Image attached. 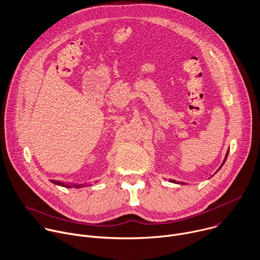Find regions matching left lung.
I'll use <instances>...</instances> for the list:
<instances>
[{
    "mask_svg": "<svg viewBox=\"0 0 260 260\" xmlns=\"http://www.w3.org/2000/svg\"><path fill=\"white\" fill-rule=\"evenodd\" d=\"M228 154H229V150H228V152H226V154H225V157H224V160H223L222 164L220 165V167L218 168V170H217L215 173H217V172L220 170V168L223 166V164L225 163V161H226V158H228ZM215 173H214V174H215ZM170 181H171V182H173V183H177V184H183V185H185V184H186L185 182H179V181H176V180H174V179H170Z\"/></svg>",
    "mask_w": 260,
    "mask_h": 260,
    "instance_id": "obj_1",
    "label": "left lung"
}]
</instances>
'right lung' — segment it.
Wrapping results in <instances>:
<instances>
[{"mask_svg":"<svg viewBox=\"0 0 260 260\" xmlns=\"http://www.w3.org/2000/svg\"><path fill=\"white\" fill-rule=\"evenodd\" d=\"M52 183H54L56 185H60V186H63V187H68V188H72V187H76V188H79V187H83L85 184H66L63 182H60V181H57V180H52ZM87 184V183H86ZM91 185V184H89Z\"/></svg>","mask_w":260,"mask_h":260,"instance_id":"add662e5","label":"right lung"}]
</instances>
